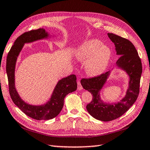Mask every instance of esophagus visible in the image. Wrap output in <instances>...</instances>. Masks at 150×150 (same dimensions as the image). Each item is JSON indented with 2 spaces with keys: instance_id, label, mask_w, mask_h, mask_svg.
Here are the masks:
<instances>
[{
  "instance_id": "esophagus-1",
  "label": "esophagus",
  "mask_w": 150,
  "mask_h": 150,
  "mask_svg": "<svg viewBox=\"0 0 150 150\" xmlns=\"http://www.w3.org/2000/svg\"><path fill=\"white\" fill-rule=\"evenodd\" d=\"M77 89L78 90H83V86H82V85L81 84V82L79 81H77Z\"/></svg>"
}]
</instances>
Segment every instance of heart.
Returning a JSON list of instances; mask_svg holds the SVG:
<instances>
[{
  "instance_id": "b5f03b06",
  "label": "heart",
  "mask_w": 150,
  "mask_h": 150,
  "mask_svg": "<svg viewBox=\"0 0 150 150\" xmlns=\"http://www.w3.org/2000/svg\"><path fill=\"white\" fill-rule=\"evenodd\" d=\"M77 59L81 62L87 60L85 70L88 75L97 76L101 74L108 66L112 52L100 40H89L80 45L75 52Z\"/></svg>"
}]
</instances>
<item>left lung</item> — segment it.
I'll return each mask as SVG.
<instances>
[{"instance_id": "left-lung-1", "label": "left lung", "mask_w": 150, "mask_h": 150, "mask_svg": "<svg viewBox=\"0 0 150 150\" xmlns=\"http://www.w3.org/2000/svg\"><path fill=\"white\" fill-rule=\"evenodd\" d=\"M108 38L114 43L116 54L120 58L116 66L124 70L129 77V88L125 97L117 103H107L101 100L100 92L106 83L110 71L90 79H83V88L92 95V100L86 105L88 112L93 118L103 122H109L119 118L129 109L139 94L140 77L142 71L141 60L137 49L129 40L112 33Z\"/></svg>"}]
</instances>
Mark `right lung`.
I'll return each instance as SVG.
<instances>
[{"instance_id": "add662e5", "label": "right lung", "mask_w": 150, "mask_h": 150, "mask_svg": "<svg viewBox=\"0 0 150 150\" xmlns=\"http://www.w3.org/2000/svg\"><path fill=\"white\" fill-rule=\"evenodd\" d=\"M49 34L44 28H39L26 32L15 41L9 51L6 59V73L8 79L9 92L13 102L23 112L30 118L37 120H51L57 116L64 106V99L68 93L77 90V83L75 75H71L58 82L51 98L46 103L32 105L21 98L15 86V69L17 57L25 43L45 39Z\"/></svg>"}]
</instances>
